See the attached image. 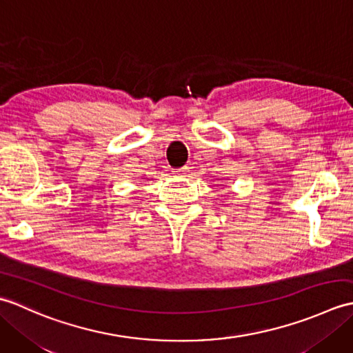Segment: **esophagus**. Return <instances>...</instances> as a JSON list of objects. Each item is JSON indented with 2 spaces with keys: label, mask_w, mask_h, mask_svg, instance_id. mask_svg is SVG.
Segmentation results:
<instances>
[{
  "label": "esophagus",
  "mask_w": 353,
  "mask_h": 353,
  "mask_svg": "<svg viewBox=\"0 0 353 353\" xmlns=\"http://www.w3.org/2000/svg\"><path fill=\"white\" fill-rule=\"evenodd\" d=\"M190 172V168L188 167H182V168H179V170H176L174 171V174H177V176H186Z\"/></svg>",
  "instance_id": "esophagus-1"
}]
</instances>
